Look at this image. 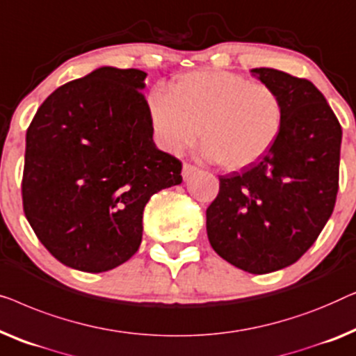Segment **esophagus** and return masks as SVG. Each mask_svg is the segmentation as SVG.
<instances>
[{"instance_id":"obj_1","label":"esophagus","mask_w":356,"mask_h":356,"mask_svg":"<svg viewBox=\"0 0 356 356\" xmlns=\"http://www.w3.org/2000/svg\"><path fill=\"white\" fill-rule=\"evenodd\" d=\"M197 171H198L197 166H193V164H190V163H185L184 168H182V177L188 179L190 176H192V174H195Z\"/></svg>"}]
</instances>
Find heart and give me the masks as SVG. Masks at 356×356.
Returning a JSON list of instances; mask_svg holds the SVG:
<instances>
[{"mask_svg":"<svg viewBox=\"0 0 356 356\" xmlns=\"http://www.w3.org/2000/svg\"><path fill=\"white\" fill-rule=\"evenodd\" d=\"M148 108L161 148L180 154L197 143L202 130L203 156L229 171L263 158L282 132L285 118L276 88L227 71L184 74L171 93L149 95Z\"/></svg>","mask_w":356,"mask_h":356,"instance_id":"b5f03b06","label":"heart"}]
</instances>
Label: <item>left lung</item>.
I'll list each match as a JSON object with an SVG mask.
<instances>
[{
	"mask_svg": "<svg viewBox=\"0 0 356 356\" xmlns=\"http://www.w3.org/2000/svg\"><path fill=\"white\" fill-rule=\"evenodd\" d=\"M252 72L282 97L284 127L257 163L219 176L207 232L227 263L266 274L302 258L332 214L342 127L309 80L269 67Z\"/></svg>",
	"mask_w": 356,
	"mask_h": 356,
	"instance_id": "obj_1",
	"label": "left lung"
}]
</instances>
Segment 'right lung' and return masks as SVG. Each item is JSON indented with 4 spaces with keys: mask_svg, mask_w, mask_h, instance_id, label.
Segmentation results:
<instances>
[{
    "mask_svg": "<svg viewBox=\"0 0 356 356\" xmlns=\"http://www.w3.org/2000/svg\"><path fill=\"white\" fill-rule=\"evenodd\" d=\"M147 74L99 67L54 90L27 129L24 213L58 261L118 268L142 242L145 204L182 182V163L156 148Z\"/></svg>",
    "mask_w": 356,
    "mask_h": 356,
    "instance_id": "obj_1",
    "label": "right lung"
}]
</instances>
